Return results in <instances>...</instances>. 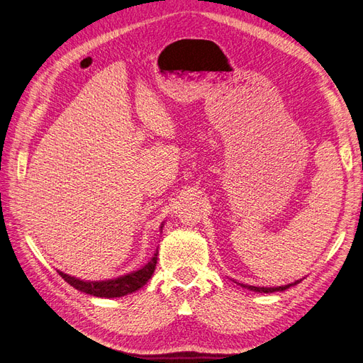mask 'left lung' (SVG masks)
<instances>
[{
    "label": "left lung",
    "instance_id": "8db88e82",
    "mask_svg": "<svg viewBox=\"0 0 363 363\" xmlns=\"http://www.w3.org/2000/svg\"><path fill=\"white\" fill-rule=\"evenodd\" d=\"M302 279H298L294 281V283L291 284H286V286H279V287H256V286H248V284H240V287L244 289H248V290H252V291H259V293H274V291H283V290H287L289 287L291 286H296L299 284Z\"/></svg>",
    "mask_w": 363,
    "mask_h": 363
}]
</instances>
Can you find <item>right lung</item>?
Returning <instances> with one entry per match:
<instances>
[{
  "instance_id": "add662e5",
  "label": "right lung",
  "mask_w": 363,
  "mask_h": 363,
  "mask_svg": "<svg viewBox=\"0 0 363 363\" xmlns=\"http://www.w3.org/2000/svg\"><path fill=\"white\" fill-rule=\"evenodd\" d=\"M163 229V225H161ZM157 254H154V257L151 259V262L145 264L142 269L134 271L131 274L123 275L115 279H106V281H84L74 277L67 275L61 271H58V274L64 278V281H67L72 287H74L76 290L84 291L86 294H91V296H97V298H121L125 296V294H130L133 291L139 290L140 287H143L150 278L152 277L154 271H155V264H157Z\"/></svg>"
}]
</instances>
